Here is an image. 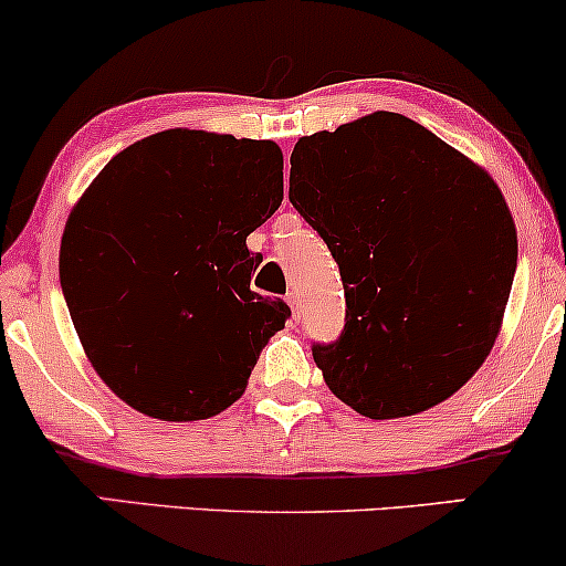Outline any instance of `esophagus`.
<instances>
[{
  "label": "esophagus",
  "instance_id": "obj_1",
  "mask_svg": "<svg viewBox=\"0 0 566 566\" xmlns=\"http://www.w3.org/2000/svg\"><path fill=\"white\" fill-rule=\"evenodd\" d=\"M287 303H290V308H292V319H297V314H301V303H297V295H295V292H290V295H287Z\"/></svg>",
  "mask_w": 566,
  "mask_h": 566
}]
</instances>
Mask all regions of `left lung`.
I'll return each mask as SVG.
<instances>
[{"label":"left lung","instance_id":"1","mask_svg":"<svg viewBox=\"0 0 566 566\" xmlns=\"http://www.w3.org/2000/svg\"><path fill=\"white\" fill-rule=\"evenodd\" d=\"M290 165L292 207L346 290L340 340L314 346L329 391L373 420L450 399L495 346L516 271L492 175L394 112L303 135Z\"/></svg>","mask_w":566,"mask_h":566}]
</instances>
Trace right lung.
Instances as JSON below:
<instances>
[{"label":"right lung","mask_w":566,"mask_h":566,"mask_svg":"<svg viewBox=\"0 0 566 566\" xmlns=\"http://www.w3.org/2000/svg\"><path fill=\"white\" fill-rule=\"evenodd\" d=\"M274 140L175 127L97 172L69 212L61 287L97 378L157 420H205L244 394L290 305L250 290L247 237L284 199Z\"/></svg>","instance_id":"right-lung-1"}]
</instances>
